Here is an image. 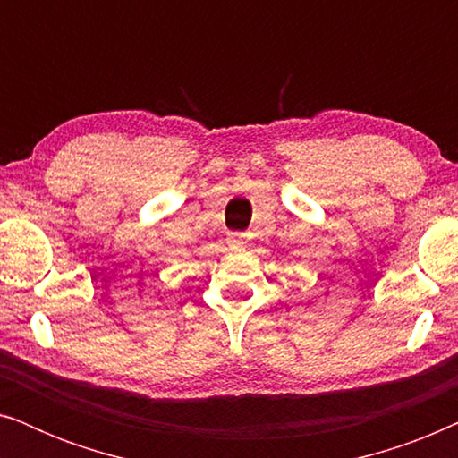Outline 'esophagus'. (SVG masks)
<instances>
[{
    "label": "esophagus",
    "mask_w": 458,
    "mask_h": 458,
    "mask_svg": "<svg viewBox=\"0 0 458 458\" xmlns=\"http://www.w3.org/2000/svg\"><path fill=\"white\" fill-rule=\"evenodd\" d=\"M250 240H252V237L248 233H229L227 246L231 250H246L250 246Z\"/></svg>",
    "instance_id": "esophagus-1"
}]
</instances>
